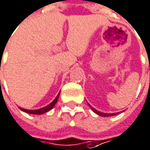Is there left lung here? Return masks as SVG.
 I'll list each match as a JSON object with an SVG mask.
<instances>
[{
    "mask_svg": "<svg viewBox=\"0 0 150 150\" xmlns=\"http://www.w3.org/2000/svg\"><path fill=\"white\" fill-rule=\"evenodd\" d=\"M89 105V104H88ZM90 106V105H89ZM90 108H92V110L93 111V112H95V113H97L98 115H100V116H103V117H108V116H113V115H115L116 113H105V112H99V111H97L96 109H94L93 108H92L91 106H90Z\"/></svg>",
    "mask_w": 150,
    "mask_h": 150,
    "instance_id": "left-lung-1",
    "label": "left lung"
}]
</instances>
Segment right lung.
I'll list each match as a JSON object with an SVG mask.
<instances>
[{
  "label": "right lung",
  "mask_w": 150,
  "mask_h": 150,
  "mask_svg": "<svg viewBox=\"0 0 150 150\" xmlns=\"http://www.w3.org/2000/svg\"><path fill=\"white\" fill-rule=\"evenodd\" d=\"M59 94H60V93L57 94V96L55 98V100H54L50 104H49L48 106H46V107H44V108H40V109H38V110H29V109H24V108H20V109H21L22 111H23V112H28V113H31V114H42V113H44V112H47L48 111L51 110V109L54 108V106L56 105V103H57V100H58Z\"/></svg>",
  "instance_id": "obj_1"
}]
</instances>
